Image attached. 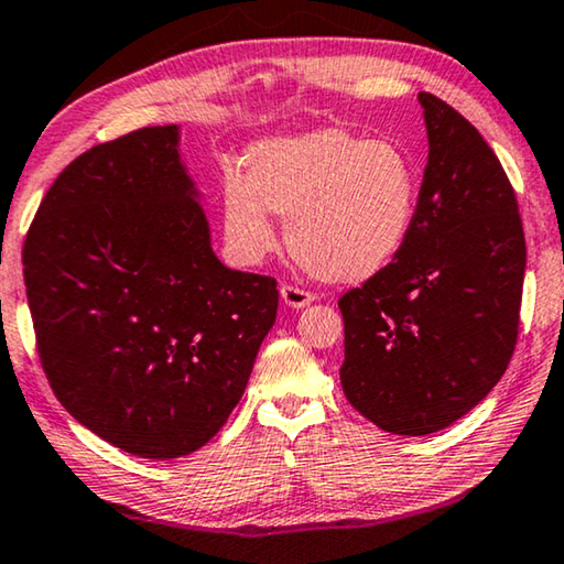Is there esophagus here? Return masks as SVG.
Instances as JSON below:
<instances>
[{"instance_id":"esophagus-1","label":"esophagus","mask_w":564,"mask_h":564,"mask_svg":"<svg viewBox=\"0 0 564 564\" xmlns=\"http://www.w3.org/2000/svg\"><path fill=\"white\" fill-rule=\"evenodd\" d=\"M280 294H282L284 305L292 307V310H302V307H307L310 302L315 300V294L307 292V290H302V288H294V284H282Z\"/></svg>"}]
</instances>
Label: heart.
<instances>
[{
	"label": "heart",
	"mask_w": 564,
	"mask_h": 564,
	"mask_svg": "<svg viewBox=\"0 0 564 564\" xmlns=\"http://www.w3.org/2000/svg\"><path fill=\"white\" fill-rule=\"evenodd\" d=\"M247 178H221V231L241 264H259L276 245L272 214L288 216L294 259L317 280L366 282L393 262L409 237L419 178L391 141H366L325 126L259 141Z\"/></svg>",
	"instance_id": "1"
}]
</instances>
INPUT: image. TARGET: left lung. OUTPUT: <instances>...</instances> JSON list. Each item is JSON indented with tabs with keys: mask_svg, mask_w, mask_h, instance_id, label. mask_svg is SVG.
<instances>
[{
	"mask_svg": "<svg viewBox=\"0 0 564 564\" xmlns=\"http://www.w3.org/2000/svg\"><path fill=\"white\" fill-rule=\"evenodd\" d=\"M429 163L393 262L345 292V398L378 429L426 436L484 401L512 360L524 284L514 188L481 133L419 93Z\"/></svg>",
	"mask_w": 564,
	"mask_h": 564,
	"instance_id": "obj_1",
	"label": "left lung"
}]
</instances>
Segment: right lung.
Instances as JSON below:
<instances>
[{"label": "right lung", "instance_id": "add662e5", "mask_svg": "<svg viewBox=\"0 0 564 564\" xmlns=\"http://www.w3.org/2000/svg\"><path fill=\"white\" fill-rule=\"evenodd\" d=\"M22 264L57 401L141 458L186 456L219 433L280 302L274 276L216 259L176 126L77 155L42 198Z\"/></svg>", "mask_w": 564, "mask_h": 564}]
</instances>
